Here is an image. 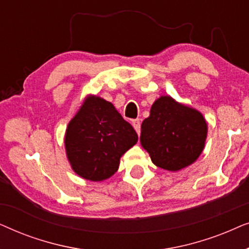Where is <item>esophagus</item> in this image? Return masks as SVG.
<instances>
[{
	"label": "esophagus",
	"mask_w": 249,
	"mask_h": 249,
	"mask_svg": "<svg viewBox=\"0 0 249 249\" xmlns=\"http://www.w3.org/2000/svg\"><path fill=\"white\" fill-rule=\"evenodd\" d=\"M132 127L135 128V130L137 131V134H141V121L139 119H136V120H132Z\"/></svg>",
	"instance_id": "obj_1"
}]
</instances>
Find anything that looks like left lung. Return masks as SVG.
Returning <instances> with one entry per match:
<instances>
[{"label": "left lung", "mask_w": 249, "mask_h": 249, "mask_svg": "<svg viewBox=\"0 0 249 249\" xmlns=\"http://www.w3.org/2000/svg\"><path fill=\"white\" fill-rule=\"evenodd\" d=\"M207 137L205 118L196 108L169 95L153 103L142 124L141 144L152 162L168 171L193 164L202 154Z\"/></svg>", "instance_id": "left-lung-1"}]
</instances>
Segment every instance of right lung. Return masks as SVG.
<instances>
[{
  "label": "right lung",
  "mask_w": 249,
  "mask_h": 249,
  "mask_svg": "<svg viewBox=\"0 0 249 249\" xmlns=\"http://www.w3.org/2000/svg\"><path fill=\"white\" fill-rule=\"evenodd\" d=\"M137 141L135 129L111 102L88 95L68 124L64 146L74 173L103 181L118 171L121 156Z\"/></svg>",
  "instance_id": "right-lung-1"
}]
</instances>
